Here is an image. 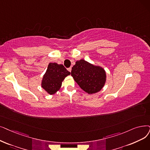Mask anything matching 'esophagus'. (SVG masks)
<instances>
[{
  "label": "esophagus",
  "instance_id": "1",
  "mask_svg": "<svg viewBox=\"0 0 150 150\" xmlns=\"http://www.w3.org/2000/svg\"><path fill=\"white\" fill-rule=\"evenodd\" d=\"M67 70H68V71H69L70 72L71 70V67H69V68H68V69H67Z\"/></svg>",
  "mask_w": 150,
  "mask_h": 150
}]
</instances>
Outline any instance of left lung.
Returning <instances> with one entry per match:
<instances>
[{
  "mask_svg": "<svg viewBox=\"0 0 150 150\" xmlns=\"http://www.w3.org/2000/svg\"><path fill=\"white\" fill-rule=\"evenodd\" d=\"M71 75L80 87L88 94L99 92L106 80L105 70L83 59L75 62L71 69Z\"/></svg>",
  "mask_w": 150,
  "mask_h": 150,
  "instance_id": "1",
  "label": "left lung"
}]
</instances>
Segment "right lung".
<instances>
[{"label": "right lung", "instance_id": "right-lung-1", "mask_svg": "<svg viewBox=\"0 0 150 150\" xmlns=\"http://www.w3.org/2000/svg\"><path fill=\"white\" fill-rule=\"evenodd\" d=\"M70 74L63 65L50 63L43 77L42 87L50 94H54L60 89L65 77Z\"/></svg>", "mask_w": 150, "mask_h": 150}]
</instances>
